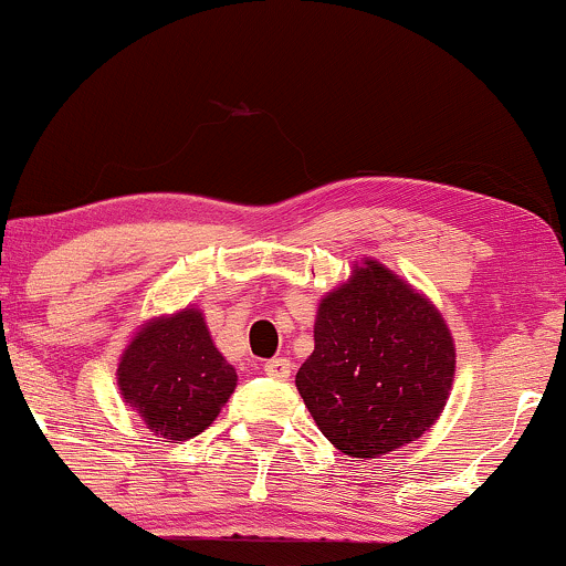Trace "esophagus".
<instances>
[{
	"label": "esophagus",
	"mask_w": 566,
	"mask_h": 566,
	"mask_svg": "<svg viewBox=\"0 0 566 566\" xmlns=\"http://www.w3.org/2000/svg\"><path fill=\"white\" fill-rule=\"evenodd\" d=\"M291 360L289 358H272V360H266L264 364V374L266 377H272V379H289L291 377Z\"/></svg>",
	"instance_id": "34e87169"
}]
</instances>
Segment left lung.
Instances as JSON below:
<instances>
[{"mask_svg":"<svg viewBox=\"0 0 566 566\" xmlns=\"http://www.w3.org/2000/svg\"><path fill=\"white\" fill-rule=\"evenodd\" d=\"M454 342L424 296L366 262L317 307L315 350L296 387L321 433L350 457L396 452L443 411Z\"/></svg>","mask_w":566,"mask_h":566,"instance_id":"obj_1","label":"left lung"}]
</instances>
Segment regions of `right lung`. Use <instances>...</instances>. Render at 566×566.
<instances>
[{
    "label": "right lung",
    "mask_w": 566,
    "mask_h": 566,
    "mask_svg": "<svg viewBox=\"0 0 566 566\" xmlns=\"http://www.w3.org/2000/svg\"><path fill=\"white\" fill-rule=\"evenodd\" d=\"M117 385L151 433L187 441L219 417L238 374L216 350L202 313L187 307L133 336L119 360Z\"/></svg>",
    "instance_id": "obj_1"
}]
</instances>
